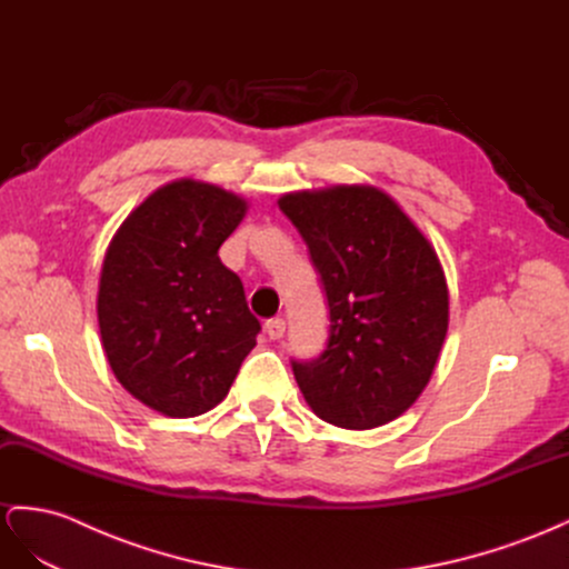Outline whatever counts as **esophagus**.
<instances>
[{
	"label": "esophagus",
	"instance_id": "1",
	"mask_svg": "<svg viewBox=\"0 0 569 569\" xmlns=\"http://www.w3.org/2000/svg\"><path fill=\"white\" fill-rule=\"evenodd\" d=\"M264 331H267V336H269L271 340H281L283 333H286V321H283L281 317L269 319V321L264 323Z\"/></svg>",
	"mask_w": 569,
	"mask_h": 569
}]
</instances>
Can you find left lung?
Here are the masks:
<instances>
[{
    "label": "left lung",
    "mask_w": 569,
    "mask_h": 569,
    "mask_svg": "<svg viewBox=\"0 0 569 569\" xmlns=\"http://www.w3.org/2000/svg\"><path fill=\"white\" fill-rule=\"evenodd\" d=\"M319 271L328 300L326 350L292 359L319 418L371 430L405 413L435 371L449 326V290L428 238L376 187L279 198Z\"/></svg>",
    "instance_id": "1"
}]
</instances>
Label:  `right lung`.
<instances>
[{
	"instance_id": "obj_1",
	"label": "right lung",
	"mask_w": 569,
	"mask_h": 569,
	"mask_svg": "<svg viewBox=\"0 0 569 569\" xmlns=\"http://www.w3.org/2000/svg\"><path fill=\"white\" fill-rule=\"evenodd\" d=\"M246 210L241 196L179 179L132 210L106 250L103 352L122 388L162 416L214 409L260 333L241 279L217 254Z\"/></svg>"
}]
</instances>
